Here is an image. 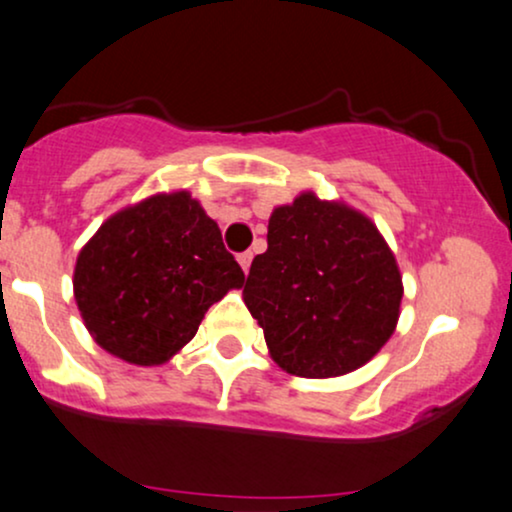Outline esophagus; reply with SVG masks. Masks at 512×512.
I'll return each instance as SVG.
<instances>
[{
  "label": "esophagus",
  "mask_w": 512,
  "mask_h": 512,
  "mask_svg": "<svg viewBox=\"0 0 512 512\" xmlns=\"http://www.w3.org/2000/svg\"><path fill=\"white\" fill-rule=\"evenodd\" d=\"M250 262H252V252H241V255H238V264H241L245 274H248V269H250Z\"/></svg>",
  "instance_id": "obj_1"
}]
</instances>
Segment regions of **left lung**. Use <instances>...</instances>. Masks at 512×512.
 <instances>
[{
	"instance_id": "8db88e82",
	"label": "left lung",
	"mask_w": 512,
	"mask_h": 512,
	"mask_svg": "<svg viewBox=\"0 0 512 512\" xmlns=\"http://www.w3.org/2000/svg\"><path fill=\"white\" fill-rule=\"evenodd\" d=\"M404 288L371 219L302 193L271 212L267 252L243 300L271 359L300 378H335L371 361L390 340Z\"/></svg>"
}]
</instances>
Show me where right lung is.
I'll return each instance as SVG.
<instances>
[{"label": "right lung", "mask_w": 512, "mask_h": 512, "mask_svg": "<svg viewBox=\"0 0 512 512\" xmlns=\"http://www.w3.org/2000/svg\"><path fill=\"white\" fill-rule=\"evenodd\" d=\"M243 281L217 222L177 191L103 222L77 257L73 286L94 340L129 364L153 366L177 354Z\"/></svg>", "instance_id": "1"}]
</instances>
